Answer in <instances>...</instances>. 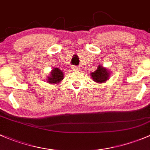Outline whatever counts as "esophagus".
<instances>
[{"label": "esophagus", "instance_id": "34e87169", "mask_svg": "<svg viewBox=\"0 0 150 150\" xmlns=\"http://www.w3.org/2000/svg\"><path fill=\"white\" fill-rule=\"evenodd\" d=\"M72 69H73V70L74 71H79V66H72Z\"/></svg>", "mask_w": 150, "mask_h": 150}]
</instances>
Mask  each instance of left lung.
<instances>
[{"instance_id":"1","label":"left lung","mask_w":150,"mask_h":150,"mask_svg":"<svg viewBox=\"0 0 150 150\" xmlns=\"http://www.w3.org/2000/svg\"><path fill=\"white\" fill-rule=\"evenodd\" d=\"M91 76L95 82L102 83L108 79L110 74L105 68H103L101 66H98V69L95 71L91 74Z\"/></svg>"}]
</instances>
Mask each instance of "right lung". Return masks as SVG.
<instances>
[{
    "instance_id": "obj_1",
    "label": "right lung",
    "mask_w": 150,
    "mask_h": 150,
    "mask_svg": "<svg viewBox=\"0 0 150 150\" xmlns=\"http://www.w3.org/2000/svg\"><path fill=\"white\" fill-rule=\"evenodd\" d=\"M63 79H64V73L62 71L58 69V68H55L53 70H52L51 74L48 77V82L57 84L63 80Z\"/></svg>"
}]
</instances>
